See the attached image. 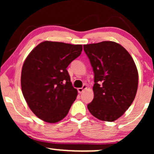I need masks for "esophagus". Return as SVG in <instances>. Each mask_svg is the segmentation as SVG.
Returning a JSON list of instances; mask_svg holds the SVG:
<instances>
[{
  "instance_id": "34e87169",
  "label": "esophagus",
  "mask_w": 154,
  "mask_h": 154,
  "mask_svg": "<svg viewBox=\"0 0 154 154\" xmlns=\"http://www.w3.org/2000/svg\"><path fill=\"white\" fill-rule=\"evenodd\" d=\"M85 89H87V85H84L82 88H78V91H79V93H81V92H83L84 90H85Z\"/></svg>"
}]
</instances>
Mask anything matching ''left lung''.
<instances>
[{"label":"left lung","instance_id":"obj_1","mask_svg":"<svg viewBox=\"0 0 154 154\" xmlns=\"http://www.w3.org/2000/svg\"><path fill=\"white\" fill-rule=\"evenodd\" d=\"M94 73V98L88 110L97 119L112 122L129 108L136 96L138 71L127 50L113 41L83 45Z\"/></svg>","mask_w":154,"mask_h":154}]
</instances>
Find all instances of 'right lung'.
Returning <instances> with one entry per match:
<instances>
[{
  "label": "right lung",
  "instance_id": "obj_1",
  "mask_svg": "<svg viewBox=\"0 0 154 154\" xmlns=\"http://www.w3.org/2000/svg\"><path fill=\"white\" fill-rule=\"evenodd\" d=\"M82 45L44 41L33 48L23 64L21 86L33 113L49 123L60 121L76 98L66 68L81 54Z\"/></svg>",
  "mask_w": 154,
  "mask_h": 154
}]
</instances>
